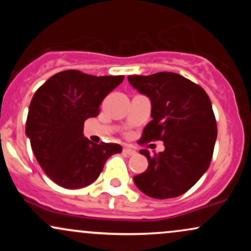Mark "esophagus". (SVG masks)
<instances>
[{
  "instance_id": "obj_1",
  "label": "esophagus",
  "mask_w": 251,
  "mask_h": 251,
  "mask_svg": "<svg viewBox=\"0 0 251 251\" xmlns=\"http://www.w3.org/2000/svg\"><path fill=\"white\" fill-rule=\"evenodd\" d=\"M123 152H124V154H126V155H134L135 153H137V152H135V150L127 148V146H126V148H124Z\"/></svg>"
}]
</instances>
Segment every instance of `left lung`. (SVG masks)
<instances>
[{"mask_svg":"<svg viewBox=\"0 0 251 251\" xmlns=\"http://www.w3.org/2000/svg\"><path fill=\"white\" fill-rule=\"evenodd\" d=\"M138 92L151 100L152 120L139 144L164 142L165 150L150 155L145 172L133 180L149 197L168 200L185 194L205 174L214 153L217 125L206 92L191 80L171 72L128 75Z\"/></svg>","mask_w":251,"mask_h":251,"instance_id":"8db88e82","label":"left lung"}]
</instances>
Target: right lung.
Wrapping results in <instances>:
<instances>
[{"mask_svg":"<svg viewBox=\"0 0 251 251\" xmlns=\"http://www.w3.org/2000/svg\"><path fill=\"white\" fill-rule=\"evenodd\" d=\"M124 75L94 76L68 70L50 76L34 94L25 134L46 175L65 189L85 188L101 174L106 160L123 151L119 144H94L83 123L97 117L100 103Z\"/></svg>","mask_w":251,"mask_h":251,"instance_id":"obj_1","label":"right lung"}]
</instances>
